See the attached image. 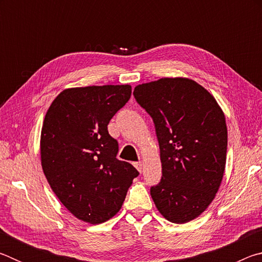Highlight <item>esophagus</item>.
Returning <instances> with one entry per match:
<instances>
[{
  "instance_id": "obj_1",
  "label": "esophagus",
  "mask_w": 262,
  "mask_h": 262,
  "mask_svg": "<svg viewBox=\"0 0 262 262\" xmlns=\"http://www.w3.org/2000/svg\"><path fill=\"white\" fill-rule=\"evenodd\" d=\"M134 166H135L140 172L142 171V163H141V162H135V163H134Z\"/></svg>"
}]
</instances>
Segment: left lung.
<instances>
[{
	"instance_id": "8db88e82",
	"label": "left lung",
	"mask_w": 262,
	"mask_h": 262,
	"mask_svg": "<svg viewBox=\"0 0 262 262\" xmlns=\"http://www.w3.org/2000/svg\"><path fill=\"white\" fill-rule=\"evenodd\" d=\"M152 118L161 149L162 179L150 194L172 223L205 211L220 188L227 162L225 117L214 97L188 78H161L134 89Z\"/></svg>"
}]
</instances>
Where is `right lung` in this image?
I'll return each instance as SVG.
<instances>
[{
    "instance_id": "right-lung-1",
    "label": "right lung",
    "mask_w": 262,
    "mask_h": 262,
    "mask_svg": "<svg viewBox=\"0 0 262 262\" xmlns=\"http://www.w3.org/2000/svg\"><path fill=\"white\" fill-rule=\"evenodd\" d=\"M130 95V85L68 89L54 99L43 120V173L62 205L88 223H103L117 214L140 174L117 158L118 141L107 130Z\"/></svg>"
}]
</instances>
